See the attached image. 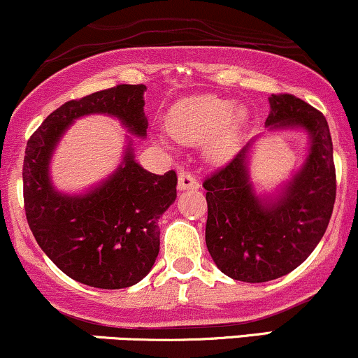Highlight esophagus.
I'll return each instance as SVG.
<instances>
[{
	"mask_svg": "<svg viewBox=\"0 0 358 358\" xmlns=\"http://www.w3.org/2000/svg\"><path fill=\"white\" fill-rule=\"evenodd\" d=\"M178 189L179 191H196V189H199V180L189 172L180 171L178 178Z\"/></svg>",
	"mask_w": 358,
	"mask_h": 358,
	"instance_id": "esophagus-1",
	"label": "esophagus"
}]
</instances>
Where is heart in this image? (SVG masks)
<instances>
[{
	"instance_id": "obj_1",
	"label": "heart",
	"mask_w": 358,
	"mask_h": 358,
	"mask_svg": "<svg viewBox=\"0 0 358 358\" xmlns=\"http://www.w3.org/2000/svg\"><path fill=\"white\" fill-rule=\"evenodd\" d=\"M246 122L245 107H236L229 99L204 94L187 96L176 103L166 124L171 136L182 144L208 138V157L224 162L236 154Z\"/></svg>"
}]
</instances>
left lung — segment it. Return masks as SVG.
<instances>
[{"mask_svg":"<svg viewBox=\"0 0 358 358\" xmlns=\"http://www.w3.org/2000/svg\"><path fill=\"white\" fill-rule=\"evenodd\" d=\"M268 100V130L308 134L303 166L276 194L259 196L248 169L251 141L203 184L209 255L224 275L245 283L276 280L300 266L325 234L337 192L334 145L323 113L289 94Z\"/></svg>","mask_w":358,"mask_h":358,"instance_id":"1","label":"left lung"}]
</instances>
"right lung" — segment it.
<instances>
[{
    "instance_id": "right-lung-1",
    "label": "right lung",
    "mask_w": 358,
    "mask_h": 358,
    "mask_svg": "<svg viewBox=\"0 0 358 358\" xmlns=\"http://www.w3.org/2000/svg\"><path fill=\"white\" fill-rule=\"evenodd\" d=\"M145 85H117L70 100L29 137L23 162L24 213L45 255L66 276L102 289L132 287L159 255V217L174 203L178 176L138 166L132 138L115 171L83 194L57 191L50 162L63 134L80 117H115L132 136H147Z\"/></svg>"
}]
</instances>
